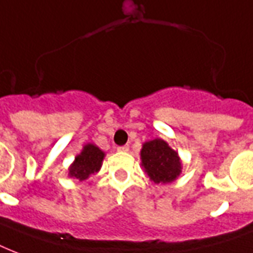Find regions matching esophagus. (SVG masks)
Instances as JSON below:
<instances>
[{
	"label": "esophagus",
	"instance_id": "esophagus-1",
	"mask_svg": "<svg viewBox=\"0 0 253 253\" xmlns=\"http://www.w3.org/2000/svg\"><path fill=\"white\" fill-rule=\"evenodd\" d=\"M117 150H119V152H128L129 146L128 145H123V146H119V148H117Z\"/></svg>",
	"mask_w": 253,
	"mask_h": 253
}]
</instances>
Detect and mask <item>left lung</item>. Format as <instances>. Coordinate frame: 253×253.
Segmentation results:
<instances>
[{"label": "left lung", "mask_w": 253, "mask_h": 253, "mask_svg": "<svg viewBox=\"0 0 253 253\" xmlns=\"http://www.w3.org/2000/svg\"><path fill=\"white\" fill-rule=\"evenodd\" d=\"M141 165L154 183H171L182 171L178 153L161 138H154L142 145Z\"/></svg>", "instance_id": "obj_1"}]
</instances>
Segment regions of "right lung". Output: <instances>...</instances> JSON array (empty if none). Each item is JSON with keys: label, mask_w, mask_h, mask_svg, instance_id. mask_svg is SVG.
<instances>
[{"label": "right lung", "mask_w": 253, "mask_h": 253, "mask_svg": "<svg viewBox=\"0 0 253 253\" xmlns=\"http://www.w3.org/2000/svg\"><path fill=\"white\" fill-rule=\"evenodd\" d=\"M105 153L100 148L93 144H87L83 146V150L75 157L72 162L68 175L71 178H76L79 181H85L89 175L97 173L101 168Z\"/></svg>", "instance_id": "add662e5"}]
</instances>
